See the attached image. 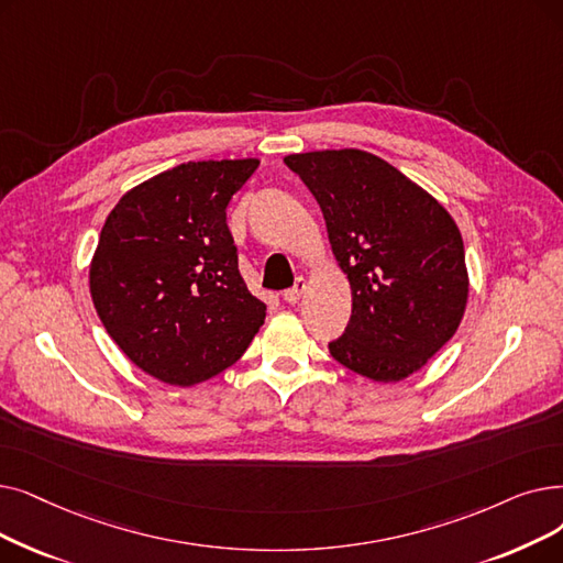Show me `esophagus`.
<instances>
[{
	"label": "esophagus",
	"instance_id": "obj_1",
	"mask_svg": "<svg viewBox=\"0 0 563 563\" xmlns=\"http://www.w3.org/2000/svg\"><path fill=\"white\" fill-rule=\"evenodd\" d=\"M306 287H308V280H306V278H297L295 285H291L289 289L283 291V299H285L287 303H299V299L303 297Z\"/></svg>",
	"mask_w": 563,
	"mask_h": 563
}]
</instances>
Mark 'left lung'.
Wrapping results in <instances>:
<instances>
[{
    "mask_svg": "<svg viewBox=\"0 0 563 563\" xmlns=\"http://www.w3.org/2000/svg\"><path fill=\"white\" fill-rule=\"evenodd\" d=\"M320 205L352 287V317L331 356L373 382L421 371L457 331L470 297L451 213L400 169L361 150L285 156Z\"/></svg>",
    "mask_w": 563,
    "mask_h": 563,
    "instance_id": "left-lung-1",
    "label": "left lung"
}]
</instances>
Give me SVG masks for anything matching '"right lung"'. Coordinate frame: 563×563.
I'll list each match as a JSON object with an SVG mask.
<instances>
[{"instance_id":"1","label":"right lung","mask_w":563,"mask_h":563,"mask_svg":"<svg viewBox=\"0 0 563 563\" xmlns=\"http://www.w3.org/2000/svg\"><path fill=\"white\" fill-rule=\"evenodd\" d=\"M257 158L198 161L131 188L108 213L89 291L110 338L158 382L192 386L230 368L266 306L239 274L225 209Z\"/></svg>"}]
</instances>
